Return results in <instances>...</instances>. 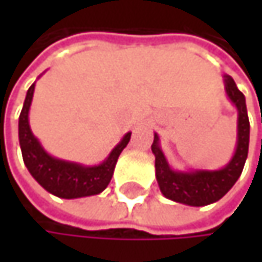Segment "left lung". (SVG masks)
<instances>
[{
  "label": "left lung",
  "mask_w": 262,
  "mask_h": 262,
  "mask_svg": "<svg viewBox=\"0 0 262 262\" xmlns=\"http://www.w3.org/2000/svg\"><path fill=\"white\" fill-rule=\"evenodd\" d=\"M226 92L238 109V144L232 161L219 171H195L178 173L173 171L164 153L159 148L158 136L155 135L151 151L155 153L156 179L162 194L167 199L185 203L189 206H205L220 200L238 181L249 151V117L243 92L236 88L232 77L226 76Z\"/></svg>",
  "instance_id": "8db88e82"
}]
</instances>
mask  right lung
<instances>
[{"label":"right lung","instance_id":"1","mask_svg":"<svg viewBox=\"0 0 262 262\" xmlns=\"http://www.w3.org/2000/svg\"><path fill=\"white\" fill-rule=\"evenodd\" d=\"M33 91L34 84H31L27 91L26 101L19 115V144L24 164L31 176L48 192L62 199H77L101 192L111 182L118 156L129 144L132 133H127L123 138L109 158L98 167H81L79 164L51 158L43 151L28 126V109L31 104Z\"/></svg>","mask_w":262,"mask_h":262}]
</instances>
